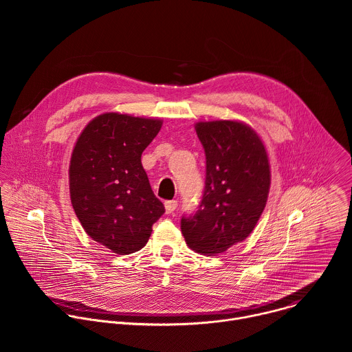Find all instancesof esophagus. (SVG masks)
<instances>
[{"label":"esophagus","mask_w":352,"mask_h":352,"mask_svg":"<svg viewBox=\"0 0 352 352\" xmlns=\"http://www.w3.org/2000/svg\"><path fill=\"white\" fill-rule=\"evenodd\" d=\"M164 206H166V213L171 214L178 208V204H177V200H168V202L164 204Z\"/></svg>","instance_id":"34e87169"}]
</instances>
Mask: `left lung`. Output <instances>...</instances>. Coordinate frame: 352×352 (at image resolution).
I'll list each match as a JSON object with an SVG mask.
<instances>
[{"mask_svg": "<svg viewBox=\"0 0 352 352\" xmlns=\"http://www.w3.org/2000/svg\"><path fill=\"white\" fill-rule=\"evenodd\" d=\"M206 155L202 202L181 219L186 245L202 255L226 252L259 221L270 189V164L259 135L239 121L197 122Z\"/></svg>", "mask_w": 352, "mask_h": 352, "instance_id": "obj_1", "label": "left lung"}]
</instances>
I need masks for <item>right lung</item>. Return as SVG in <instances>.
<instances>
[{"label": "right lung", "mask_w": 352, "mask_h": 352, "mask_svg": "<svg viewBox=\"0 0 352 352\" xmlns=\"http://www.w3.org/2000/svg\"><path fill=\"white\" fill-rule=\"evenodd\" d=\"M163 121L106 113L79 135L69 163L72 208L86 234L114 254L142 249L166 212L142 166Z\"/></svg>", "instance_id": "add662e5"}]
</instances>
